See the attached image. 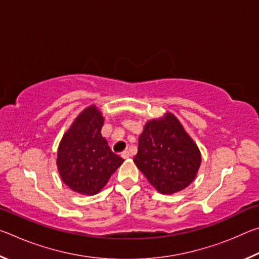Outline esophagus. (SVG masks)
I'll list each match as a JSON object with an SVG mask.
<instances>
[{
  "mask_svg": "<svg viewBox=\"0 0 259 259\" xmlns=\"http://www.w3.org/2000/svg\"><path fill=\"white\" fill-rule=\"evenodd\" d=\"M121 156L123 157V159H129L130 157V152L129 151H123L121 153Z\"/></svg>",
  "mask_w": 259,
  "mask_h": 259,
  "instance_id": "obj_1",
  "label": "esophagus"
}]
</instances>
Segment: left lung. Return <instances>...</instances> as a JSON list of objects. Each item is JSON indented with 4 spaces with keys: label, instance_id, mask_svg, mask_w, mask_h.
Returning a JSON list of instances; mask_svg holds the SVG:
<instances>
[{
    "label": "left lung",
    "instance_id": "1",
    "mask_svg": "<svg viewBox=\"0 0 259 259\" xmlns=\"http://www.w3.org/2000/svg\"><path fill=\"white\" fill-rule=\"evenodd\" d=\"M134 162L157 192L174 194L195 179L201 152L177 117L165 112L144 125Z\"/></svg>",
    "mask_w": 259,
    "mask_h": 259
}]
</instances>
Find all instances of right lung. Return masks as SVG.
Masks as SVG:
<instances>
[{
  "label": "right lung",
  "instance_id": "obj_1",
  "mask_svg": "<svg viewBox=\"0 0 259 259\" xmlns=\"http://www.w3.org/2000/svg\"><path fill=\"white\" fill-rule=\"evenodd\" d=\"M104 116L96 105L78 114L61 138L57 168L72 191L95 195L102 191L123 159L113 153L102 135Z\"/></svg>",
  "mask_w": 259,
  "mask_h": 259
}]
</instances>
